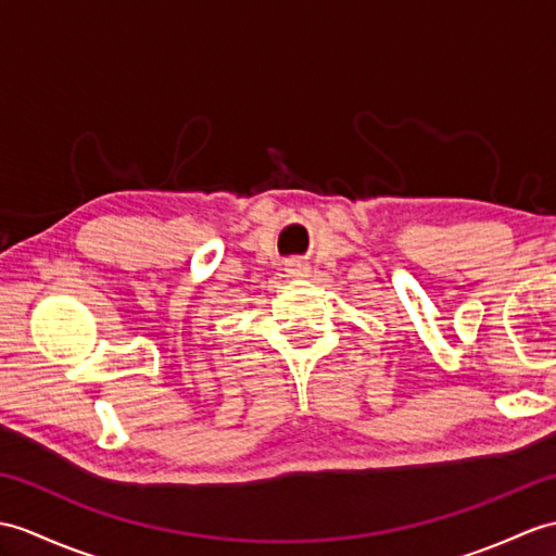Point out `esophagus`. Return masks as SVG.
Segmentation results:
<instances>
[{
	"mask_svg": "<svg viewBox=\"0 0 556 556\" xmlns=\"http://www.w3.org/2000/svg\"><path fill=\"white\" fill-rule=\"evenodd\" d=\"M287 273L289 277H305L307 275V265L299 257H293V261H287Z\"/></svg>",
	"mask_w": 556,
	"mask_h": 556,
	"instance_id": "esophagus-1",
	"label": "esophagus"
}]
</instances>
